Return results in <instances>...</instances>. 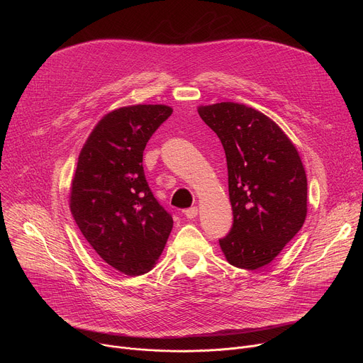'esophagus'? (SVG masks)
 Masks as SVG:
<instances>
[{
  "label": "esophagus",
  "instance_id": "34e87169",
  "mask_svg": "<svg viewBox=\"0 0 363 363\" xmlns=\"http://www.w3.org/2000/svg\"><path fill=\"white\" fill-rule=\"evenodd\" d=\"M184 214H185L186 218L192 220V218H195V217L198 216V208H196V206H191V208H188V210L184 211Z\"/></svg>",
  "mask_w": 363,
  "mask_h": 363
}]
</instances>
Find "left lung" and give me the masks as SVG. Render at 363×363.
Here are the masks:
<instances>
[{
  "instance_id": "left-lung-1",
  "label": "left lung",
  "mask_w": 363,
  "mask_h": 363,
  "mask_svg": "<svg viewBox=\"0 0 363 363\" xmlns=\"http://www.w3.org/2000/svg\"><path fill=\"white\" fill-rule=\"evenodd\" d=\"M220 138L228 168L234 223L220 247L238 269L267 266L300 231L307 216V178L300 155L264 113L234 101L198 106Z\"/></svg>"
}]
</instances>
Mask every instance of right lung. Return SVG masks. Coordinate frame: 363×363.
<instances>
[{
	"instance_id": "add662e5",
	"label": "right lung",
	"mask_w": 363,
	"mask_h": 363,
	"mask_svg": "<svg viewBox=\"0 0 363 363\" xmlns=\"http://www.w3.org/2000/svg\"><path fill=\"white\" fill-rule=\"evenodd\" d=\"M172 113L167 105H132L103 116L83 145L70 186V211L103 262L135 277L157 264L174 220L152 195L143 150Z\"/></svg>"
}]
</instances>
